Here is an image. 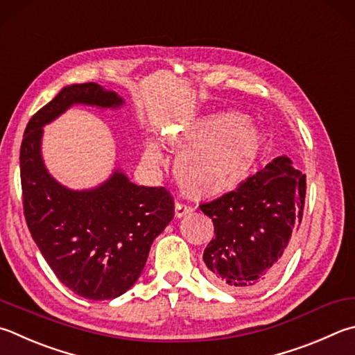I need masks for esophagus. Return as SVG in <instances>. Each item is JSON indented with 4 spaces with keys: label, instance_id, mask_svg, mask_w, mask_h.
Listing matches in <instances>:
<instances>
[{
    "label": "esophagus",
    "instance_id": "esophagus-1",
    "mask_svg": "<svg viewBox=\"0 0 355 355\" xmlns=\"http://www.w3.org/2000/svg\"><path fill=\"white\" fill-rule=\"evenodd\" d=\"M192 211V205L184 203V202H177L175 203V216L177 217H183L186 214H189Z\"/></svg>",
    "mask_w": 355,
    "mask_h": 355
}]
</instances>
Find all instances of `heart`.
Masks as SVG:
<instances>
[{
  "label": "heart",
  "instance_id": "heart-1",
  "mask_svg": "<svg viewBox=\"0 0 355 355\" xmlns=\"http://www.w3.org/2000/svg\"><path fill=\"white\" fill-rule=\"evenodd\" d=\"M175 149L189 148L177 157V177L184 189L197 197H214L234 189L247 177L259 155V128L236 113H217L167 135ZM146 158L159 161L155 144H147Z\"/></svg>",
  "mask_w": 355,
  "mask_h": 355
}]
</instances>
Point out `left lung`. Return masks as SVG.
Returning <instances> with one entry per match:
<instances>
[{"mask_svg": "<svg viewBox=\"0 0 355 355\" xmlns=\"http://www.w3.org/2000/svg\"><path fill=\"white\" fill-rule=\"evenodd\" d=\"M304 198L306 175L278 157L234 191L200 205L216 234L203 251L208 278L230 292L268 284L300 230Z\"/></svg>", "mask_w": 355, "mask_h": 355, "instance_id": "8db88e82", "label": "left lung"}]
</instances>
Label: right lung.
<instances>
[{
    "mask_svg": "<svg viewBox=\"0 0 355 355\" xmlns=\"http://www.w3.org/2000/svg\"><path fill=\"white\" fill-rule=\"evenodd\" d=\"M73 104L108 108L122 99L98 83H76L32 116L20 149L24 217L62 284L87 300H113L139 278L153 239L175 214L173 197L163 186L133 184L119 171L92 191L57 183L42 161V127Z\"/></svg>",
    "mask_w": 355,
    "mask_h": 355,
    "instance_id": "right-lung-1",
    "label": "right lung"
}]
</instances>
